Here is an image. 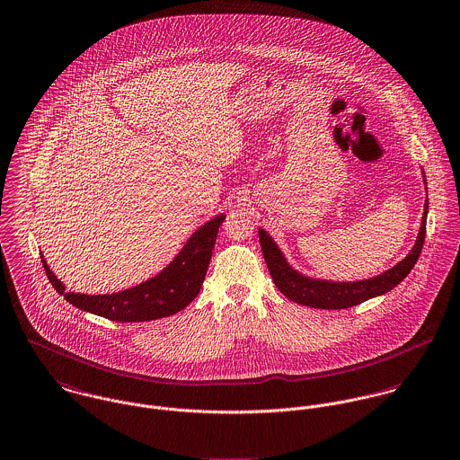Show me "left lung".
I'll return each instance as SVG.
<instances>
[{
  "instance_id": "obj_1",
  "label": "left lung",
  "mask_w": 460,
  "mask_h": 460,
  "mask_svg": "<svg viewBox=\"0 0 460 460\" xmlns=\"http://www.w3.org/2000/svg\"><path fill=\"white\" fill-rule=\"evenodd\" d=\"M425 185H427V181H425ZM427 211H429V203L425 201L420 233L416 236V242H414V247L411 249V252L401 262H397L394 268H390L388 271H385L377 277H372V279H365V280L332 282V280H319V279L305 277L288 262V259L277 247L273 238L264 229L259 227L261 251H262L266 266L270 270V275H271L275 286L291 302L300 304V305L312 306V308H328V310L359 305L374 296H381V295L392 291L397 284H401L408 277L409 271L414 268L418 257L421 254V247L425 242Z\"/></svg>"
}]
</instances>
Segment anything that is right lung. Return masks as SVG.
<instances>
[{
	"label": "right lung",
	"mask_w": 460,
	"mask_h": 460,
	"mask_svg": "<svg viewBox=\"0 0 460 460\" xmlns=\"http://www.w3.org/2000/svg\"><path fill=\"white\" fill-rule=\"evenodd\" d=\"M226 215L220 213L205 226H201L158 275L130 289L112 295H83L65 293L63 282L48 266L40 255L44 270L52 288L72 304L84 312L102 315L119 323H141L172 315L189 305L201 291L206 270L211 259V251Z\"/></svg>",
	"instance_id": "right-lung-1"
}]
</instances>
